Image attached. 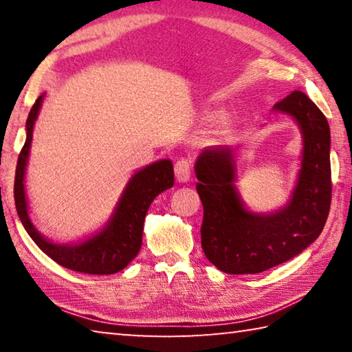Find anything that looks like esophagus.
Wrapping results in <instances>:
<instances>
[{"mask_svg": "<svg viewBox=\"0 0 352 352\" xmlns=\"http://www.w3.org/2000/svg\"><path fill=\"white\" fill-rule=\"evenodd\" d=\"M175 178L178 183H186L190 178V164L186 158H180L174 166Z\"/></svg>", "mask_w": 352, "mask_h": 352, "instance_id": "34e87169", "label": "esophagus"}]
</instances>
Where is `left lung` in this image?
<instances>
[{
	"instance_id": "obj_1",
	"label": "left lung",
	"mask_w": 352,
	"mask_h": 352,
	"mask_svg": "<svg viewBox=\"0 0 352 352\" xmlns=\"http://www.w3.org/2000/svg\"><path fill=\"white\" fill-rule=\"evenodd\" d=\"M292 116L302 135L301 169L281 210L258 214L243 206L236 188V148L208 147L195 162L204 205L201 248L208 261L230 275L261 273L295 258L317 239L331 208V132L327 119L305 93L275 105Z\"/></svg>"
}]
</instances>
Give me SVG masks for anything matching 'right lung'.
Masks as SVG:
<instances>
[{
  "label": "right lung",
  "instance_id": "1",
  "mask_svg": "<svg viewBox=\"0 0 352 352\" xmlns=\"http://www.w3.org/2000/svg\"><path fill=\"white\" fill-rule=\"evenodd\" d=\"M41 94L35 100L26 121V142L23 146L15 170L14 197L23 226L45 254L65 269L88 275H113L121 272L135 259L142 243V230L148 206L163 190L174 186V168L170 160H160L140 169L130 178L111 217L98 233L77 243H54L41 236L28 212L25 174L34 124L37 121Z\"/></svg>",
  "mask_w": 352,
  "mask_h": 352
}]
</instances>
